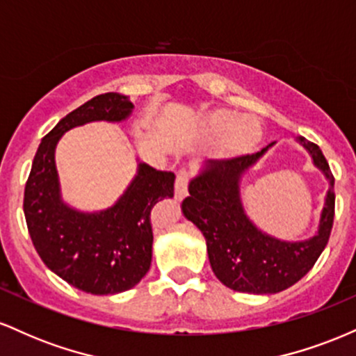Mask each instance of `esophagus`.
Returning a JSON list of instances; mask_svg holds the SVG:
<instances>
[{
	"mask_svg": "<svg viewBox=\"0 0 356 356\" xmlns=\"http://www.w3.org/2000/svg\"><path fill=\"white\" fill-rule=\"evenodd\" d=\"M187 186H189V174L186 170H181L177 174V179H175V199H184L187 195Z\"/></svg>",
	"mask_w": 356,
	"mask_h": 356,
	"instance_id": "1",
	"label": "esophagus"
}]
</instances>
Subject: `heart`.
<instances>
[{
    "label": "heart",
    "instance_id": "heart-1",
    "mask_svg": "<svg viewBox=\"0 0 356 356\" xmlns=\"http://www.w3.org/2000/svg\"><path fill=\"white\" fill-rule=\"evenodd\" d=\"M206 132L216 134V150L220 157L238 159L254 152L263 138V125L254 115H239L229 108L207 110L201 118Z\"/></svg>",
    "mask_w": 356,
    "mask_h": 356
}]
</instances>
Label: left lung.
<instances>
[{
    "label": "left lung",
    "instance_id": "1",
    "mask_svg": "<svg viewBox=\"0 0 356 356\" xmlns=\"http://www.w3.org/2000/svg\"><path fill=\"white\" fill-rule=\"evenodd\" d=\"M298 142L312 155L314 167L328 181L318 232L305 241H281L266 234L248 218L241 201V179L266 154L227 161H207L189 182V197L182 212L206 238L212 271L227 288L251 295H273L303 277L328 244L334 218V177L321 149L305 137Z\"/></svg>",
    "mask_w": 356,
    "mask_h": 356
}]
</instances>
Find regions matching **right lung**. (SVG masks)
Wrapping results in <instances>:
<instances>
[{
  "label": "right lung",
  "mask_w": 356,
  "mask_h": 356,
  "mask_svg": "<svg viewBox=\"0 0 356 356\" xmlns=\"http://www.w3.org/2000/svg\"><path fill=\"white\" fill-rule=\"evenodd\" d=\"M134 104L108 92L93 97L53 127L36 150L24 187L23 211L33 246L48 268L92 295H117L134 288L152 261L150 211L174 197V172L140 162L136 177L108 209L81 212L63 202L55 149L65 132L88 122H124Z\"/></svg>",
  "instance_id": "1"
}]
</instances>
